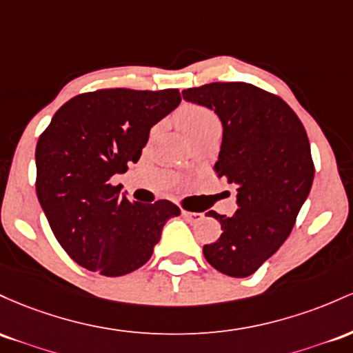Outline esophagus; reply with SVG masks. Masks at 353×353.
<instances>
[{
  "label": "esophagus",
  "instance_id": "1",
  "mask_svg": "<svg viewBox=\"0 0 353 353\" xmlns=\"http://www.w3.org/2000/svg\"><path fill=\"white\" fill-rule=\"evenodd\" d=\"M181 215H183V219L190 221V223H196V221L203 219V213H196V212H183Z\"/></svg>",
  "mask_w": 353,
  "mask_h": 353
}]
</instances>
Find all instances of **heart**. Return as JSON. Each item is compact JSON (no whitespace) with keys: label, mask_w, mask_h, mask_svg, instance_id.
<instances>
[{"label":"heart","mask_w":353,"mask_h":353,"mask_svg":"<svg viewBox=\"0 0 353 353\" xmlns=\"http://www.w3.org/2000/svg\"><path fill=\"white\" fill-rule=\"evenodd\" d=\"M178 121H180V126L188 138L208 132V130L220 128V121L216 114L212 110L205 108V106L196 105L185 106L178 114Z\"/></svg>","instance_id":"obj_1"}]
</instances>
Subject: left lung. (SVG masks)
<instances>
[{
    "label": "left lung",
    "instance_id": "1",
    "mask_svg": "<svg viewBox=\"0 0 353 353\" xmlns=\"http://www.w3.org/2000/svg\"><path fill=\"white\" fill-rule=\"evenodd\" d=\"M183 100L220 118L219 178L236 187L232 216L208 212L221 225L203 255L228 276H248L282 247L314 183V161L302 121L282 98L250 83H210L181 91Z\"/></svg>",
    "mask_w": 353,
    "mask_h": 353
}]
</instances>
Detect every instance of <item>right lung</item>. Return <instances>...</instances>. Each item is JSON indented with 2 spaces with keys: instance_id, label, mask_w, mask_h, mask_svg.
Here are the masks:
<instances>
[{
  "instance_id": "1",
  "label": "right lung",
  "mask_w": 353,
  "mask_h": 353,
  "mask_svg": "<svg viewBox=\"0 0 353 353\" xmlns=\"http://www.w3.org/2000/svg\"><path fill=\"white\" fill-rule=\"evenodd\" d=\"M180 91L98 90L71 98L37 145V195L54 236L91 272L121 276L152 256L163 225L180 215L168 200L130 201L112 178L137 163L150 130L180 105Z\"/></svg>"
}]
</instances>
